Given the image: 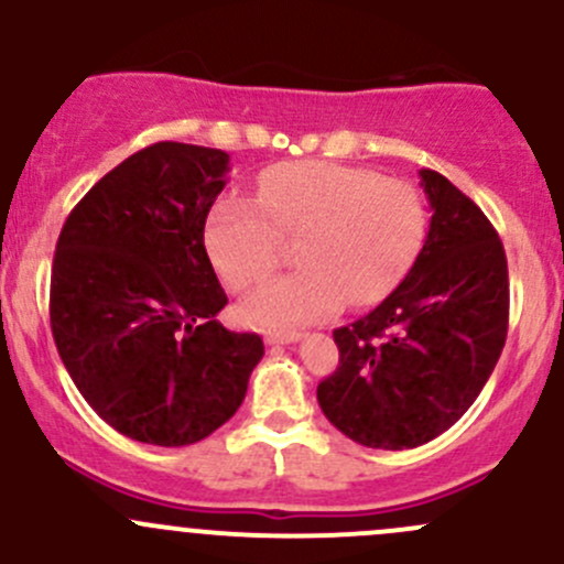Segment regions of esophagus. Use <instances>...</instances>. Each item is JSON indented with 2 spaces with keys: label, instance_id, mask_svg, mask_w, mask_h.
I'll return each mask as SVG.
<instances>
[{
  "label": "esophagus",
  "instance_id": "34e87169",
  "mask_svg": "<svg viewBox=\"0 0 564 564\" xmlns=\"http://www.w3.org/2000/svg\"><path fill=\"white\" fill-rule=\"evenodd\" d=\"M303 338V333H297V329H270V333H264V344L275 346V344H294V340Z\"/></svg>",
  "mask_w": 564,
  "mask_h": 564
}]
</instances>
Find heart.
Masks as SVG:
<instances>
[{"label":"heart","instance_id":"1","mask_svg":"<svg viewBox=\"0 0 564 564\" xmlns=\"http://www.w3.org/2000/svg\"><path fill=\"white\" fill-rule=\"evenodd\" d=\"M429 231L420 191L338 163H289L256 182V202L220 198L207 218V250L235 292L264 281L297 240L300 270L267 283L242 305L250 322L289 327L344 305L390 294L417 259Z\"/></svg>","mask_w":564,"mask_h":564}]
</instances>
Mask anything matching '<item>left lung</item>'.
Instances as JSON below:
<instances>
[{
  "label": "left lung",
  "mask_w": 564,
  "mask_h": 564,
  "mask_svg": "<svg viewBox=\"0 0 564 564\" xmlns=\"http://www.w3.org/2000/svg\"><path fill=\"white\" fill-rule=\"evenodd\" d=\"M431 229L395 292L333 333L338 368L316 388L324 417L377 451H406L458 423L491 377L510 316L508 259L491 220L423 169Z\"/></svg>",
  "instance_id": "obj_1"
}]
</instances>
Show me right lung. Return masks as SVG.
I'll return each instance as SVG.
<instances>
[{
  "instance_id": "add662e5",
  "label": "right lung",
  "mask_w": 564,
  "mask_h": 564,
  "mask_svg": "<svg viewBox=\"0 0 564 564\" xmlns=\"http://www.w3.org/2000/svg\"><path fill=\"white\" fill-rule=\"evenodd\" d=\"M229 155L158 141L73 207L51 267V333L73 384L119 434L202 442L240 409L264 355L218 322L229 303L204 248Z\"/></svg>"
}]
</instances>
